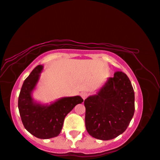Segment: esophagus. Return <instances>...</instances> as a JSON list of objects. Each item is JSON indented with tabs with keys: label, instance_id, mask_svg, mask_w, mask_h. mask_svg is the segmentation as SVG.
<instances>
[{
	"label": "esophagus",
	"instance_id": "1",
	"mask_svg": "<svg viewBox=\"0 0 160 160\" xmlns=\"http://www.w3.org/2000/svg\"><path fill=\"white\" fill-rule=\"evenodd\" d=\"M88 93H86V92H82V93H80L81 97H82L83 99H85V98L88 97Z\"/></svg>",
	"mask_w": 160,
	"mask_h": 160
}]
</instances>
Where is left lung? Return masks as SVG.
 I'll use <instances>...</instances> for the list:
<instances>
[{"label": "left lung", "mask_w": 160, "mask_h": 160, "mask_svg": "<svg viewBox=\"0 0 160 160\" xmlns=\"http://www.w3.org/2000/svg\"><path fill=\"white\" fill-rule=\"evenodd\" d=\"M85 128L93 138L108 141L125 131L135 111V94L122 72L109 78L95 95L84 102Z\"/></svg>", "instance_id": "1"}]
</instances>
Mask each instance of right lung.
Segmentation results:
<instances>
[{"label":"right lung","instance_id":"obj_1","mask_svg":"<svg viewBox=\"0 0 160 160\" xmlns=\"http://www.w3.org/2000/svg\"><path fill=\"white\" fill-rule=\"evenodd\" d=\"M43 66L38 65L24 81L21 88L18 107L25 129L41 139L57 137L62 131L65 117L83 99L80 96L58 98L50 104H42L33 99L34 91Z\"/></svg>","mask_w":160,"mask_h":160}]
</instances>
